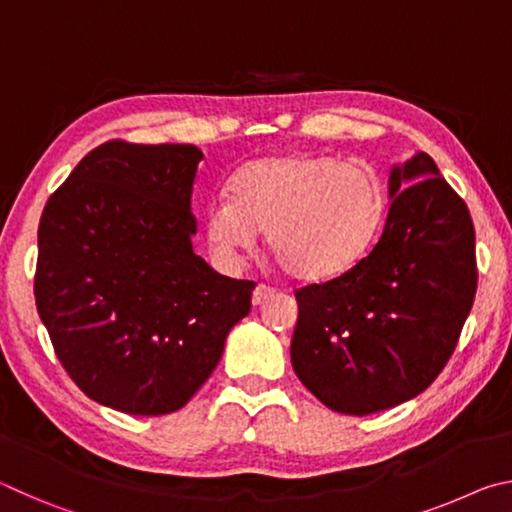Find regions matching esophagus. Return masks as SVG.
Segmentation results:
<instances>
[{
	"label": "esophagus",
	"mask_w": 512,
	"mask_h": 512,
	"mask_svg": "<svg viewBox=\"0 0 512 512\" xmlns=\"http://www.w3.org/2000/svg\"><path fill=\"white\" fill-rule=\"evenodd\" d=\"M273 296H275V289L266 287V284H257L255 291H253V305H255V307L264 305V302H266L268 298H273Z\"/></svg>",
	"instance_id": "obj_1"
}]
</instances>
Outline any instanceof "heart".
<instances>
[{"mask_svg":"<svg viewBox=\"0 0 512 512\" xmlns=\"http://www.w3.org/2000/svg\"><path fill=\"white\" fill-rule=\"evenodd\" d=\"M386 196L370 167L329 155L289 153L250 162L232 198L207 207V241L225 262L250 253L259 230L287 275L329 282L348 273L377 237Z\"/></svg>","mask_w":512,"mask_h":512,"instance_id":"1","label":"heart"}]
</instances>
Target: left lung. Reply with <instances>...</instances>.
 <instances>
[{
  "label": "left lung",
  "mask_w": 512,
  "mask_h": 512,
  "mask_svg": "<svg viewBox=\"0 0 512 512\" xmlns=\"http://www.w3.org/2000/svg\"><path fill=\"white\" fill-rule=\"evenodd\" d=\"M375 248L348 273L296 291L291 363L327 409L370 415L429 388L476 296L470 210L427 153L393 167Z\"/></svg>",
  "instance_id": "obj_1"
}]
</instances>
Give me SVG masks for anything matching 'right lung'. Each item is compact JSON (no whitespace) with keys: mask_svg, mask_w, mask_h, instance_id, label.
Wrapping results in <instances>:
<instances>
[{"mask_svg":"<svg viewBox=\"0 0 512 512\" xmlns=\"http://www.w3.org/2000/svg\"><path fill=\"white\" fill-rule=\"evenodd\" d=\"M192 144L110 140L42 210L36 307L74 384L110 409L173 413L219 363L255 282L219 275L192 248Z\"/></svg>","mask_w":512,"mask_h":512,"instance_id":"1","label":"right lung"}]
</instances>
